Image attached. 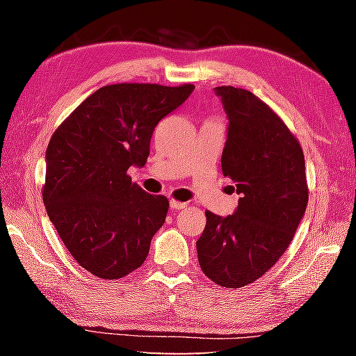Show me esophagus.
Returning <instances> with one entry per match:
<instances>
[{
	"label": "esophagus",
	"instance_id": "1",
	"mask_svg": "<svg viewBox=\"0 0 356 356\" xmlns=\"http://www.w3.org/2000/svg\"><path fill=\"white\" fill-rule=\"evenodd\" d=\"M185 206H186L185 202H179V201H174V200H171V201H170V207H171L172 210H180V209H185Z\"/></svg>",
	"mask_w": 356,
	"mask_h": 356
}]
</instances>
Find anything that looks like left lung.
Listing matches in <instances>:
<instances>
[{
    "instance_id": "left-lung-1",
    "label": "left lung",
    "mask_w": 356,
    "mask_h": 356,
    "mask_svg": "<svg viewBox=\"0 0 356 356\" xmlns=\"http://www.w3.org/2000/svg\"><path fill=\"white\" fill-rule=\"evenodd\" d=\"M227 116L222 176L237 191L236 212H206L197 238L204 275L229 289L248 286L267 273L291 245L308 206L305 155L278 114L254 94L215 88Z\"/></svg>"
}]
</instances>
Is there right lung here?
<instances>
[{"instance_id":"obj_1","label":"right lung","mask_w":356,"mask_h":356,"mask_svg":"<svg viewBox=\"0 0 356 356\" xmlns=\"http://www.w3.org/2000/svg\"><path fill=\"white\" fill-rule=\"evenodd\" d=\"M195 86L110 84L75 108L45 154L44 204L75 261L104 280H119L146 261L170 202L131 182L144 166L156 124Z\"/></svg>"}]
</instances>
